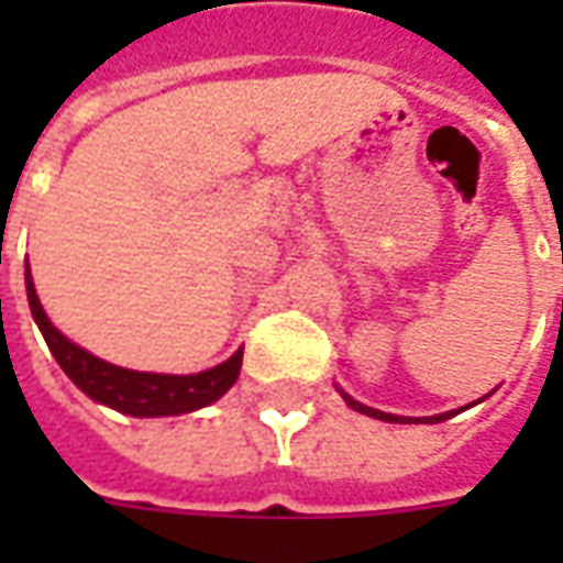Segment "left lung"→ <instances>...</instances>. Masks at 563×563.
<instances>
[{
    "label": "left lung",
    "instance_id": "8db88e82",
    "mask_svg": "<svg viewBox=\"0 0 563 563\" xmlns=\"http://www.w3.org/2000/svg\"><path fill=\"white\" fill-rule=\"evenodd\" d=\"M346 398V404L353 407V410H358V413L365 416H374V419H383V422H422V419H407V416H391V413H383V410H374V407H365V404L353 401L350 395H343ZM452 413H440V416H431V419H424V422H443V419H449Z\"/></svg>",
    "mask_w": 563,
    "mask_h": 563
}]
</instances>
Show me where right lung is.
Wrapping results in <instances>:
<instances>
[{"label":"right lung","instance_id":"obj_1","mask_svg":"<svg viewBox=\"0 0 563 563\" xmlns=\"http://www.w3.org/2000/svg\"><path fill=\"white\" fill-rule=\"evenodd\" d=\"M26 295H30L32 317L42 329L44 341L51 346V353L66 371L68 379L87 391L92 401L108 404L120 413L129 416H177L198 410L205 404H213L232 389L234 379L241 374L244 350H238L232 358H225L222 365L189 374V377H172V374H144V371H126V367L108 365L102 358H96L87 350H80L78 343L63 338L51 325V319L38 305V295L32 286L30 271H26Z\"/></svg>","mask_w":563,"mask_h":563}]
</instances>
